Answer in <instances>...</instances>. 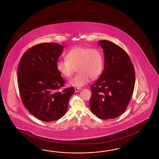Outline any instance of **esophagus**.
<instances>
[{"instance_id":"1","label":"esophagus","mask_w":159,"mask_h":159,"mask_svg":"<svg viewBox=\"0 0 159 159\" xmlns=\"http://www.w3.org/2000/svg\"><path fill=\"white\" fill-rule=\"evenodd\" d=\"M80 90H81V89H80V88H77V87L75 88V91L76 93H77V92H79Z\"/></svg>"}]
</instances>
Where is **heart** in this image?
I'll return each mask as SVG.
<instances>
[{"label": "heart", "mask_w": 159, "mask_h": 159, "mask_svg": "<svg viewBox=\"0 0 159 159\" xmlns=\"http://www.w3.org/2000/svg\"><path fill=\"white\" fill-rule=\"evenodd\" d=\"M65 58L58 60L56 66L58 72L66 79L72 76L76 67L78 73L69 82L72 86H84L90 78L95 79L98 77L103 69V55L97 49L76 47L70 49Z\"/></svg>", "instance_id": "obj_1"}]
</instances>
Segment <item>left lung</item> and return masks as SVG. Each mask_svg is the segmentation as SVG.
Wrapping results in <instances>:
<instances>
[{"mask_svg": "<svg viewBox=\"0 0 159 159\" xmlns=\"http://www.w3.org/2000/svg\"><path fill=\"white\" fill-rule=\"evenodd\" d=\"M98 45L104 54V68L91 86L90 108L101 120L114 119L126 110L134 90L135 69L130 58L120 46L101 40Z\"/></svg>", "mask_w": 159, "mask_h": 159, "instance_id": "1", "label": "left lung"}]
</instances>
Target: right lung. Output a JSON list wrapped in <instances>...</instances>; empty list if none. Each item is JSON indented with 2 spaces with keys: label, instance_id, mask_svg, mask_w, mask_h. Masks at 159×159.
<instances>
[{
  "label": "right lung",
  "instance_id": "right-lung-1",
  "mask_svg": "<svg viewBox=\"0 0 159 159\" xmlns=\"http://www.w3.org/2000/svg\"><path fill=\"white\" fill-rule=\"evenodd\" d=\"M64 47L41 43L29 49L20 61L17 76L21 100L27 110L44 122L62 118L75 92L74 87L62 92L65 82L56 64Z\"/></svg>",
  "mask_w": 159,
  "mask_h": 159
}]
</instances>
